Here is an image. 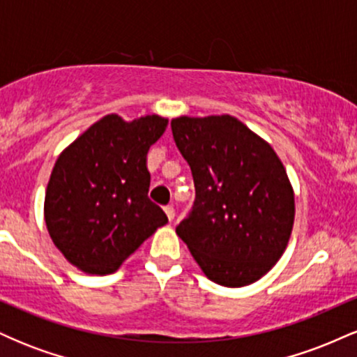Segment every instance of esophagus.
<instances>
[{
  "label": "esophagus",
  "mask_w": 357,
  "mask_h": 357,
  "mask_svg": "<svg viewBox=\"0 0 357 357\" xmlns=\"http://www.w3.org/2000/svg\"><path fill=\"white\" fill-rule=\"evenodd\" d=\"M165 213H166L167 220H169V221H173V220H174L176 211H174V208H173V206H166V208H165Z\"/></svg>",
  "instance_id": "1"
}]
</instances>
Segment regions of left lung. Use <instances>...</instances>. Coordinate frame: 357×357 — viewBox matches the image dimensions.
Returning a JSON list of instances; mask_svg holds the SVG:
<instances>
[{"label": "left lung", "instance_id": "1", "mask_svg": "<svg viewBox=\"0 0 357 357\" xmlns=\"http://www.w3.org/2000/svg\"><path fill=\"white\" fill-rule=\"evenodd\" d=\"M176 146L191 167L196 199L176 233L203 273L223 287L260 280L284 255L294 188L280 158L236 117L179 116Z\"/></svg>", "mask_w": 357, "mask_h": 357}]
</instances>
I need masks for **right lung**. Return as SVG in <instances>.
Masks as SVG:
<instances>
[{
	"mask_svg": "<svg viewBox=\"0 0 357 357\" xmlns=\"http://www.w3.org/2000/svg\"><path fill=\"white\" fill-rule=\"evenodd\" d=\"M167 122L158 114L134 121L107 114L60 153L43 215L53 245L73 267L90 275L114 273L167 223L147 198V151Z\"/></svg>",
	"mask_w": 357,
	"mask_h": 357,
	"instance_id": "right-lung-1",
	"label": "right lung"
}]
</instances>
